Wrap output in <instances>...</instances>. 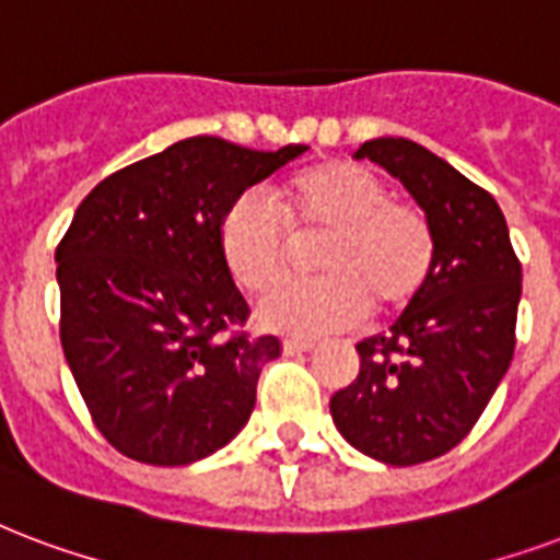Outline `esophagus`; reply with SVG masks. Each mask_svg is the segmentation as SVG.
Returning a JSON list of instances; mask_svg holds the SVG:
<instances>
[{"instance_id": "esophagus-1", "label": "esophagus", "mask_w": 560, "mask_h": 560, "mask_svg": "<svg viewBox=\"0 0 560 560\" xmlns=\"http://www.w3.org/2000/svg\"><path fill=\"white\" fill-rule=\"evenodd\" d=\"M281 347H284V353H308V350H314V341H308V338H284Z\"/></svg>"}]
</instances>
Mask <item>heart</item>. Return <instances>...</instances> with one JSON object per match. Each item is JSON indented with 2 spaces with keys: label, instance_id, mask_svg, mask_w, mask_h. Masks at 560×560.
I'll list each match as a JSON object with an SVG mask.
<instances>
[{
  "label": "heart",
  "instance_id": "obj_1",
  "mask_svg": "<svg viewBox=\"0 0 560 560\" xmlns=\"http://www.w3.org/2000/svg\"><path fill=\"white\" fill-rule=\"evenodd\" d=\"M314 248L320 279L281 284L260 300L267 329L326 335L371 314H397L424 291L436 264V231L412 201L371 168L323 163L305 168L269 201L260 189L240 192L217 225L219 258L252 296L288 272L293 248Z\"/></svg>",
  "mask_w": 560,
  "mask_h": 560
}]
</instances>
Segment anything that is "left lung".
<instances>
[{
  "instance_id": "1",
  "label": "left lung",
  "mask_w": 560,
  "mask_h": 560,
  "mask_svg": "<svg viewBox=\"0 0 560 560\" xmlns=\"http://www.w3.org/2000/svg\"><path fill=\"white\" fill-rule=\"evenodd\" d=\"M400 177L436 231L424 291L385 335L355 343L359 376L329 400L335 428L388 466L457 448L508 374L516 347L523 264L495 198L409 139L359 144Z\"/></svg>"
}]
</instances>
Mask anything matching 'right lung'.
Segmentation results:
<instances>
[{
  "label": "right lung",
  "mask_w": 560,
  "mask_h": 560,
  "mask_svg": "<svg viewBox=\"0 0 560 560\" xmlns=\"http://www.w3.org/2000/svg\"><path fill=\"white\" fill-rule=\"evenodd\" d=\"M302 151L192 136L112 172L77 207L56 248L61 350L94 428L124 457L186 466L252 416L279 338L243 329L248 305L217 225Z\"/></svg>",
  "instance_id": "1"
}]
</instances>
